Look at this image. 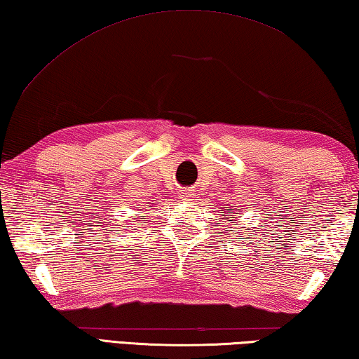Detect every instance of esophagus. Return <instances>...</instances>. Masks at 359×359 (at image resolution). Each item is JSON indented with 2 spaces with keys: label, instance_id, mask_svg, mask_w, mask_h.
I'll return each instance as SVG.
<instances>
[{
  "label": "esophagus",
  "instance_id": "obj_1",
  "mask_svg": "<svg viewBox=\"0 0 359 359\" xmlns=\"http://www.w3.org/2000/svg\"><path fill=\"white\" fill-rule=\"evenodd\" d=\"M193 191H185L184 190V193H182V201H191L193 199Z\"/></svg>",
  "mask_w": 359,
  "mask_h": 359
}]
</instances>
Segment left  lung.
Wrapping results in <instances>:
<instances>
[{
    "mask_svg": "<svg viewBox=\"0 0 359 359\" xmlns=\"http://www.w3.org/2000/svg\"><path fill=\"white\" fill-rule=\"evenodd\" d=\"M224 210L226 212H221V217H227V223L232 224L233 221H237V219H233L232 215H227V213H233V207H224ZM237 210H240V208H237Z\"/></svg>",
    "mask_w": 359,
    "mask_h": 359,
    "instance_id": "obj_1",
    "label": "left lung"
}]
</instances>
